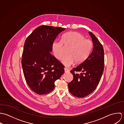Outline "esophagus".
<instances>
[{
  "mask_svg": "<svg viewBox=\"0 0 124 124\" xmlns=\"http://www.w3.org/2000/svg\"><path fill=\"white\" fill-rule=\"evenodd\" d=\"M64 70H65V72H66V73H68V72H69L70 71L68 69L66 68H64Z\"/></svg>",
  "mask_w": 124,
  "mask_h": 124,
  "instance_id": "obj_1",
  "label": "esophagus"
}]
</instances>
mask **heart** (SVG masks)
Listing matches in <instances>:
<instances>
[{"instance_id":"b5f03b06","label":"heart","mask_w":124,"mask_h":124,"mask_svg":"<svg viewBox=\"0 0 124 124\" xmlns=\"http://www.w3.org/2000/svg\"><path fill=\"white\" fill-rule=\"evenodd\" d=\"M65 47L70 48L68 51V55L63 58L62 62L66 67H70L75 61L81 63L88 57L93 47V42L85 39L79 32L71 31L64 34L61 41H55L53 44V51L57 59L61 60L63 57Z\"/></svg>"}]
</instances>
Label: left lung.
Returning a JSON list of instances; mask_svg holds the SVG:
<instances>
[{
	"instance_id": "8db88e82",
	"label": "left lung",
	"mask_w": 124,
	"mask_h": 124,
	"mask_svg": "<svg viewBox=\"0 0 124 124\" xmlns=\"http://www.w3.org/2000/svg\"><path fill=\"white\" fill-rule=\"evenodd\" d=\"M89 33L93 43V51L84 61L70 70L73 79L68 84L70 92L78 98L86 97L96 89L104 70L103 46L92 32L89 31ZM76 72L81 73L76 74Z\"/></svg>"
}]
</instances>
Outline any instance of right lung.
Instances as JSON below:
<instances>
[{
	"instance_id": "add662e5",
	"label": "right lung",
	"mask_w": 124,
	"mask_h": 124,
	"mask_svg": "<svg viewBox=\"0 0 124 124\" xmlns=\"http://www.w3.org/2000/svg\"><path fill=\"white\" fill-rule=\"evenodd\" d=\"M65 28L41 25L25 40L22 65L30 88L39 95L46 94L54 88V82L65 71L63 65L50 53L58 35Z\"/></svg>"
}]
</instances>
